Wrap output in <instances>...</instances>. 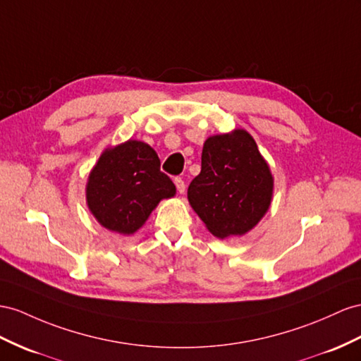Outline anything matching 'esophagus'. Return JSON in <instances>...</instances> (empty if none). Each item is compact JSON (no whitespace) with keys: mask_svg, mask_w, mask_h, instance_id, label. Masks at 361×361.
<instances>
[{"mask_svg":"<svg viewBox=\"0 0 361 361\" xmlns=\"http://www.w3.org/2000/svg\"><path fill=\"white\" fill-rule=\"evenodd\" d=\"M173 183H175V186H177V190H178L180 193H183L184 189H186V184H184V180H183L181 177H175V178H173Z\"/></svg>","mask_w":361,"mask_h":361,"instance_id":"obj_1","label":"esophagus"}]
</instances>
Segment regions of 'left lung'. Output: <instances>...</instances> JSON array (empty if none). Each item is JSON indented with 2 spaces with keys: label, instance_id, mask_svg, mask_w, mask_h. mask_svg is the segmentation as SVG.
Returning <instances> with one entry per match:
<instances>
[{
  "label": "left lung",
  "instance_id": "8db88e82",
  "mask_svg": "<svg viewBox=\"0 0 361 361\" xmlns=\"http://www.w3.org/2000/svg\"><path fill=\"white\" fill-rule=\"evenodd\" d=\"M271 195L270 168L250 134L236 129L207 138L188 198L212 235L224 239L247 233L269 210Z\"/></svg>",
  "mask_w": 361,
  "mask_h": 361
}]
</instances>
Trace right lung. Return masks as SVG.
<instances>
[{"label":"right lung","mask_w":361,"mask_h":361,"mask_svg":"<svg viewBox=\"0 0 361 361\" xmlns=\"http://www.w3.org/2000/svg\"><path fill=\"white\" fill-rule=\"evenodd\" d=\"M175 195L172 180L160 171L149 145L128 140L100 155L87 184L91 214L111 232L131 235L163 198Z\"/></svg>","instance_id":"add662e5"}]
</instances>
